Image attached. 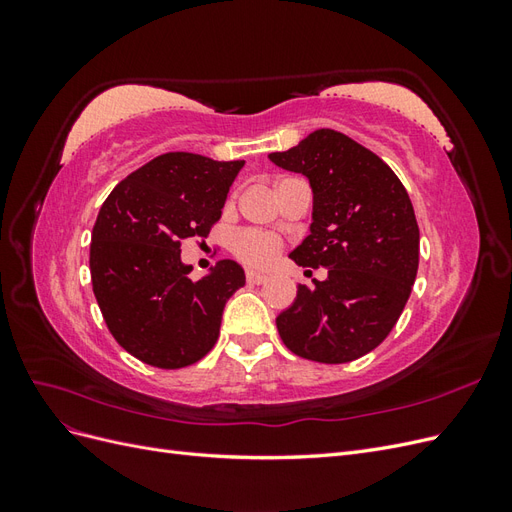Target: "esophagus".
Wrapping results in <instances>:
<instances>
[{"instance_id":"34e87169","label":"esophagus","mask_w":512,"mask_h":512,"mask_svg":"<svg viewBox=\"0 0 512 512\" xmlns=\"http://www.w3.org/2000/svg\"><path fill=\"white\" fill-rule=\"evenodd\" d=\"M245 277H247V284H265L269 280L267 273L256 271V269H247Z\"/></svg>"}]
</instances>
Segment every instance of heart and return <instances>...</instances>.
Here are the masks:
<instances>
[{
  "instance_id": "1",
  "label": "heart",
  "mask_w": 512,
  "mask_h": 512,
  "mask_svg": "<svg viewBox=\"0 0 512 512\" xmlns=\"http://www.w3.org/2000/svg\"><path fill=\"white\" fill-rule=\"evenodd\" d=\"M230 250L241 262H245V265L265 267L277 254H280L282 239L265 230L243 228L235 232V237H232Z\"/></svg>"
}]
</instances>
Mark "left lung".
Instances as JSON below:
<instances>
[{
  "instance_id": "obj_1",
  "label": "left lung",
  "mask_w": 512,
  "mask_h": 512,
  "mask_svg": "<svg viewBox=\"0 0 512 512\" xmlns=\"http://www.w3.org/2000/svg\"><path fill=\"white\" fill-rule=\"evenodd\" d=\"M269 160L307 177L309 235L290 258L324 267L314 288L275 318L282 342L318 363H350L380 346L408 303L418 269V224L404 183L374 151L322 128Z\"/></svg>"
}]
</instances>
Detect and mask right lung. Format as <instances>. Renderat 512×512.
Masks as SVG:
<instances>
[{
    "label": "right lung",
    "instance_id": "1",
    "mask_svg": "<svg viewBox=\"0 0 512 512\" xmlns=\"http://www.w3.org/2000/svg\"><path fill=\"white\" fill-rule=\"evenodd\" d=\"M243 164L162 153L104 200L91 232V286L108 331L138 361L188 367L218 342L224 305L245 273L220 260L194 282L181 241L209 235Z\"/></svg>",
    "mask_w": 512,
    "mask_h": 512
}]
</instances>
